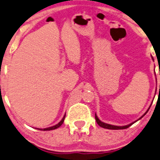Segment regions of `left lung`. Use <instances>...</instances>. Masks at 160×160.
<instances>
[{"label": "left lung", "mask_w": 160, "mask_h": 160, "mask_svg": "<svg viewBox=\"0 0 160 160\" xmlns=\"http://www.w3.org/2000/svg\"><path fill=\"white\" fill-rule=\"evenodd\" d=\"M159 86H160V85H159ZM149 108H150V106H149ZM149 108H148V110H147V111H146V112L144 113V115H142V116L140 117V118H139V119H138V120H139V119H140V118H142V117L144 116L146 114V113H147V112L149 111ZM95 120H96V122L98 123V126H101V127H102V128H104V129H127V128H129V126H131L132 125V124H134V123L136 122H137V121H138V120H136V121H135V122H133L130 123V124L127 125V126H112V125L107 124V123H105V122H103L100 121V120H99V118H98V116H96V114H95Z\"/></svg>", "instance_id": "left-lung-1"}]
</instances>
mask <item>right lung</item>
<instances>
[{"mask_svg": "<svg viewBox=\"0 0 160 160\" xmlns=\"http://www.w3.org/2000/svg\"><path fill=\"white\" fill-rule=\"evenodd\" d=\"M65 115L64 116L63 118H62V119L61 120L60 122H59L58 123L57 125H55V126H52V127H48V128H45V129H38L39 130H43V131H48V130H53V129H58V127H60L62 125V123L64 122V120H65Z\"/></svg>", "mask_w": 160, "mask_h": 160, "instance_id": "right-lung-1", "label": "right lung"}]
</instances>
